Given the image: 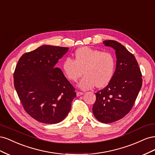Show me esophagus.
I'll return each instance as SVG.
<instances>
[{
    "label": "esophagus",
    "mask_w": 155,
    "mask_h": 155,
    "mask_svg": "<svg viewBox=\"0 0 155 155\" xmlns=\"http://www.w3.org/2000/svg\"><path fill=\"white\" fill-rule=\"evenodd\" d=\"M83 92H79V91H78L77 92H76V94H77V96H81V95H83Z\"/></svg>",
    "instance_id": "34e87169"
}]
</instances>
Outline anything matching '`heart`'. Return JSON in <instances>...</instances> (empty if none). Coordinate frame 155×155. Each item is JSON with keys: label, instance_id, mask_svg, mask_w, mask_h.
Listing matches in <instances>:
<instances>
[{"label": "heart", "instance_id": "1", "mask_svg": "<svg viewBox=\"0 0 155 155\" xmlns=\"http://www.w3.org/2000/svg\"><path fill=\"white\" fill-rule=\"evenodd\" d=\"M63 71L69 81L75 82L84 77L78 83L83 90L104 87L113 77L115 68L114 55L109 51L89 47H81L76 50L74 60L67 58L63 63Z\"/></svg>", "mask_w": 155, "mask_h": 155}]
</instances>
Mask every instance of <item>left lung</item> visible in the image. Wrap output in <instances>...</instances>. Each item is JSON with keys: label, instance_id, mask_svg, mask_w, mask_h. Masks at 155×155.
<instances>
[{"label": "left lung", "instance_id": "1", "mask_svg": "<svg viewBox=\"0 0 155 155\" xmlns=\"http://www.w3.org/2000/svg\"><path fill=\"white\" fill-rule=\"evenodd\" d=\"M104 44L115 50L116 67L109 83L96 92L92 112L100 122L109 124L123 118L132 109L142 76L137 59L124 46L113 40L104 41Z\"/></svg>", "mask_w": 155, "mask_h": 155}]
</instances>
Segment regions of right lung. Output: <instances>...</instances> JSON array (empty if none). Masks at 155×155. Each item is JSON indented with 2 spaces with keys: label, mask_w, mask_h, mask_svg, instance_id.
Wrapping results in <instances>:
<instances>
[{
  "label": "right lung",
  "mask_w": 155,
  "mask_h": 155,
  "mask_svg": "<svg viewBox=\"0 0 155 155\" xmlns=\"http://www.w3.org/2000/svg\"><path fill=\"white\" fill-rule=\"evenodd\" d=\"M68 48L43 45L23 54L13 74L14 87L25 110L41 123L63 120L76 97L62 70L55 67Z\"/></svg>",
  "instance_id": "obj_1"
}]
</instances>
